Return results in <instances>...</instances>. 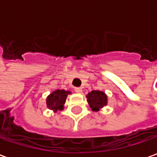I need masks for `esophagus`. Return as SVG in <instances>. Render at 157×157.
Segmentation results:
<instances>
[{"label": "esophagus", "mask_w": 157, "mask_h": 157, "mask_svg": "<svg viewBox=\"0 0 157 157\" xmlns=\"http://www.w3.org/2000/svg\"><path fill=\"white\" fill-rule=\"evenodd\" d=\"M75 92L76 93H78V94H81L82 93V88L81 87H75Z\"/></svg>", "instance_id": "34e87169"}]
</instances>
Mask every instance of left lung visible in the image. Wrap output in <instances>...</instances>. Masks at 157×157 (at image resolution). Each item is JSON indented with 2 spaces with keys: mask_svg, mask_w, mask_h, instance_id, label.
<instances>
[{
  "mask_svg": "<svg viewBox=\"0 0 157 157\" xmlns=\"http://www.w3.org/2000/svg\"><path fill=\"white\" fill-rule=\"evenodd\" d=\"M87 102L92 110L94 112L100 111L102 107L107 105V95L99 90H94L86 95Z\"/></svg>",
  "mask_w": 157,
  "mask_h": 157,
  "instance_id": "obj_1",
  "label": "left lung"
}]
</instances>
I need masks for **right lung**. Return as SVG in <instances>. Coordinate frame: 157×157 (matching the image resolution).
<instances>
[{
	"mask_svg": "<svg viewBox=\"0 0 157 157\" xmlns=\"http://www.w3.org/2000/svg\"><path fill=\"white\" fill-rule=\"evenodd\" d=\"M71 94V91L66 90H56L49 94L46 98V106L48 109L52 110L56 113L58 110L62 111L64 107V104L66 101V98L69 94Z\"/></svg>",
	"mask_w": 157,
	"mask_h": 157,
	"instance_id": "1",
	"label": "right lung"
}]
</instances>
